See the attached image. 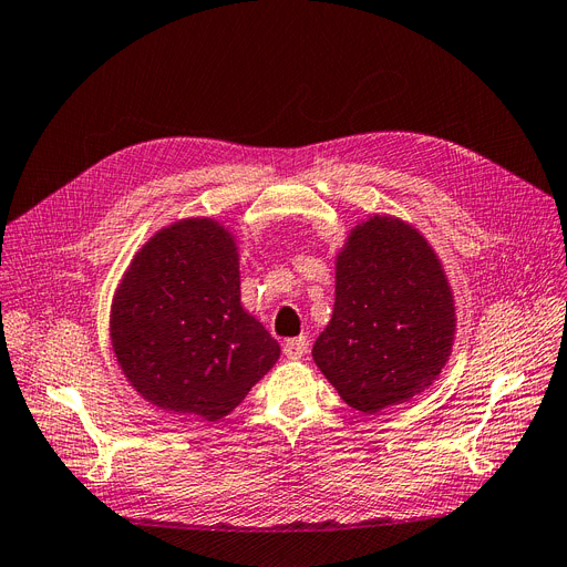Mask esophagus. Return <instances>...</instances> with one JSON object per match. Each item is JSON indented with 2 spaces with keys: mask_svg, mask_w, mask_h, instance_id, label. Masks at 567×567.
Instances as JSON below:
<instances>
[{
  "mask_svg": "<svg viewBox=\"0 0 567 567\" xmlns=\"http://www.w3.org/2000/svg\"><path fill=\"white\" fill-rule=\"evenodd\" d=\"M307 353V339L305 337H292L284 344V355L290 360H298Z\"/></svg>",
  "mask_w": 567,
  "mask_h": 567,
  "instance_id": "1",
  "label": "esophagus"
}]
</instances>
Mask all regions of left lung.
Masks as SVG:
<instances>
[{
    "label": "left lung",
    "instance_id": "8db88e82",
    "mask_svg": "<svg viewBox=\"0 0 567 567\" xmlns=\"http://www.w3.org/2000/svg\"><path fill=\"white\" fill-rule=\"evenodd\" d=\"M456 337V305L435 248L395 216L351 228L334 258V309L311 349L349 406L377 414L433 386Z\"/></svg>",
    "mask_w": 567,
    "mask_h": 567
}]
</instances>
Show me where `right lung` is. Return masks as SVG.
I'll list each match as a JSON object with an SVG mask.
<instances>
[{"label":"right lung","instance_id":"right-lung-1","mask_svg":"<svg viewBox=\"0 0 567 567\" xmlns=\"http://www.w3.org/2000/svg\"><path fill=\"white\" fill-rule=\"evenodd\" d=\"M239 284L237 237L216 218L174 220L134 254L109 334L146 402L218 421L271 370L281 347L241 307Z\"/></svg>","mask_w":567,"mask_h":567}]
</instances>
